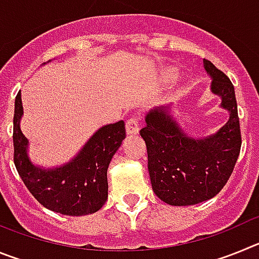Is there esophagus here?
<instances>
[{
    "label": "esophagus",
    "mask_w": 259,
    "mask_h": 259,
    "mask_svg": "<svg viewBox=\"0 0 259 259\" xmlns=\"http://www.w3.org/2000/svg\"><path fill=\"white\" fill-rule=\"evenodd\" d=\"M125 131L128 135L139 134V119L136 116H131L125 123Z\"/></svg>",
    "instance_id": "34e87169"
}]
</instances>
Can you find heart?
<instances>
[{
    "label": "heart",
    "instance_id": "obj_1",
    "mask_svg": "<svg viewBox=\"0 0 259 259\" xmlns=\"http://www.w3.org/2000/svg\"><path fill=\"white\" fill-rule=\"evenodd\" d=\"M166 76L167 77H174V76H175V74H171V72H168V74H167Z\"/></svg>",
    "mask_w": 259,
    "mask_h": 259
}]
</instances>
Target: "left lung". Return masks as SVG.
Wrapping results in <instances>:
<instances>
[{
  "label": "left lung",
  "instance_id": "8db88e82",
  "mask_svg": "<svg viewBox=\"0 0 259 259\" xmlns=\"http://www.w3.org/2000/svg\"><path fill=\"white\" fill-rule=\"evenodd\" d=\"M211 76V92L222 98L230 119L217 134L193 139L171 115V106L150 110L140 135L148 149V170L154 193L174 206H188L212 198L230 179L241 148L235 88L226 74L203 59Z\"/></svg>",
  "mask_w": 259,
  "mask_h": 259
}]
</instances>
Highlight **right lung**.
<instances>
[{
    "instance_id": "right-lung-1",
    "label": "right lung",
    "mask_w": 259,
    "mask_h": 259,
    "mask_svg": "<svg viewBox=\"0 0 259 259\" xmlns=\"http://www.w3.org/2000/svg\"><path fill=\"white\" fill-rule=\"evenodd\" d=\"M20 92L14 110V163L27 189L52 211L79 217L98 211L107 200V167L125 137L123 120L101 127L65 166L41 168L27 155L28 140L20 131Z\"/></svg>"
}]
</instances>
